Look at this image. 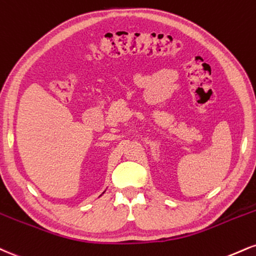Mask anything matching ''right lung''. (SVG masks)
Returning a JSON list of instances; mask_svg holds the SVG:
<instances>
[{
	"label": "right lung",
	"instance_id": "1",
	"mask_svg": "<svg viewBox=\"0 0 256 256\" xmlns=\"http://www.w3.org/2000/svg\"><path fill=\"white\" fill-rule=\"evenodd\" d=\"M102 194H104V193H102Z\"/></svg>",
	"mask_w": 256,
	"mask_h": 256
}]
</instances>
